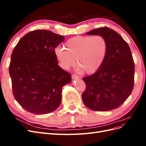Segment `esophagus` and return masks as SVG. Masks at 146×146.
<instances>
[{
  "mask_svg": "<svg viewBox=\"0 0 146 146\" xmlns=\"http://www.w3.org/2000/svg\"><path fill=\"white\" fill-rule=\"evenodd\" d=\"M79 77L78 76H77V75H75V74H73L72 75V80H77V79H78Z\"/></svg>",
  "mask_w": 146,
  "mask_h": 146,
  "instance_id": "34e87169",
  "label": "esophagus"
}]
</instances>
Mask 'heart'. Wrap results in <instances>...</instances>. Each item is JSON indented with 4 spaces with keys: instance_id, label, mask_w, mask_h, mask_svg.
Masks as SVG:
<instances>
[{
    "instance_id": "b5f03b06",
    "label": "heart",
    "mask_w": 146,
    "mask_h": 146,
    "mask_svg": "<svg viewBox=\"0 0 146 146\" xmlns=\"http://www.w3.org/2000/svg\"><path fill=\"white\" fill-rule=\"evenodd\" d=\"M108 42L102 35L77 36L66 41L64 47H57L55 55L59 64L68 70L76 63L78 69L92 74L100 69L108 53Z\"/></svg>"
}]
</instances>
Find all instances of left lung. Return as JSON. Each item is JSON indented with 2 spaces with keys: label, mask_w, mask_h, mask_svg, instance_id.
I'll list each match as a JSON object with an SVG mask.
<instances>
[{
  "label": "left lung",
  "mask_w": 146,
  "mask_h": 146,
  "mask_svg": "<svg viewBox=\"0 0 146 146\" xmlns=\"http://www.w3.org/2000/svg\"><path fill=\"white\" fill-rule=\"evenodd\" d=\"M102 35L108 42V53L100 69L82 79L86 89L82 100L93 111H107L118 108L131 94L134 85L135 64L130 47L120 35L108 27L86 33Z\"/></svg>",
  "instance_id": "8db88e82"
}]
</instances>
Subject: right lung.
<instances>
[{"instance_id": "right-lung-1", "label": "right lung", "mask_w": 146, "mask_h": 146, "mask_svg": "<svg viewBox=\"0 0 146 146\" xmlns=\"http://www.w3.org/2000/svg\"><path fill=\"white\" fill-rule=\"evenodd\" d=\"M64 38L49 30H34L13 50L9 66L13 93L26 111L44 114L60 106L62 88L71 82L70 74L58 65L55 55V48Z\"/></svg>"}]
</instances>
